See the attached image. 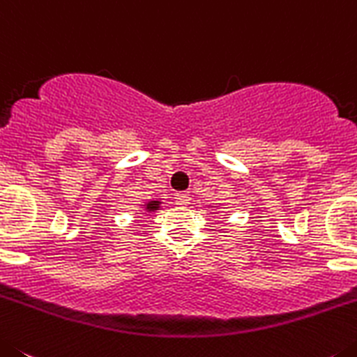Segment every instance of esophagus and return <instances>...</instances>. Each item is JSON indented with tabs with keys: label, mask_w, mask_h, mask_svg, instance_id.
Returning <instances> with one entry per match:
<instances>
[{
	"label": "esophagus",
	"mask_w": 357,
	"mask_h": 357,
	"mask_svg": "<svg viewBox=\"0 0 357 357\" xmlns=\"http://www.w3.org/2000/svg\"><path fill=\"white\" fill-rule=\"evenodd\" d=\"M188 201H190L188 194H176V202H178L179 206H185Z\"/></svg>",
	"instance_id": "obj_1"
}]
</instances>
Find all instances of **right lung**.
I'll return each instance as SVG.
<instances>
[{
  "label": "right lung",
  "mask_w": 357,
  "mask_h": 357,
  "mask_svg": "<svg viewBox=\"0 0 357 357\" xmlns=\"http://www.w3.org/2000/svg\"><path fill=\"white\" fill-rule=\"evenodd\" d=\"M158 206H160V201H151V202H147V210H158Z\"/></svg>",
  "instance_id": "right-lung-1"
}]
</instances>
